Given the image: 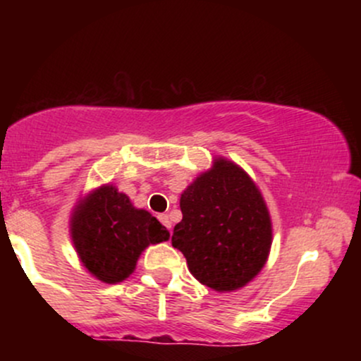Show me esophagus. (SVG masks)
<instances>
[{"label":"esophagus","mask_w":361,"mask_h":361,"mask_svg":"<svg viewBox=\"0 0 361 361\" xmlns=\"http://www.w3.org/2000/svg\"><path fill=\"white\" fill-rule=\"evenodd\" d=\"M157 219H159L161 224H163V226L166 227V229H171V221H169L168 214H159V215H157Z\"/></svg>","instance_id":"1"}]
</instances>
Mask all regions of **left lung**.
Segmentation results:
<instances>
[{"label": "left lung", "mask_w": 361, "mask_h": 361, "mask_svg": "<svg viewBox=\"0 0 361 361\" xmlns=\"http://www.w3.org/2000/svg\"><path fill=\"white\" fill-rule=\"evenodd\" d=\"M183 214L171 243L200 283L233 292L255 279L271 247V219L263 195L233 161L214 159L181 193Z\"/></svg>", "instance_id": "1"}]
</instances>
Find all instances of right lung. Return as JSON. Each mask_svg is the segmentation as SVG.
<instances>
[{
	"label": "right lung",
	"mask_w": 361,
	"mask_h": 361,
	"mask_svg": "<svg viewBox=\"0 0 361 361\" xmlns=\"http://www.w3.org/2000/svg\"><path fill=\"white\" fill-rule=\"evenodd\" d=\"M71 238L82 267L103 283H118L135 270L149 244L169 233L147 210L135 209L114 185L93 190L71 215Z\"/></svg>",
	"instance_id": "obj_1"
}]
</instances>
